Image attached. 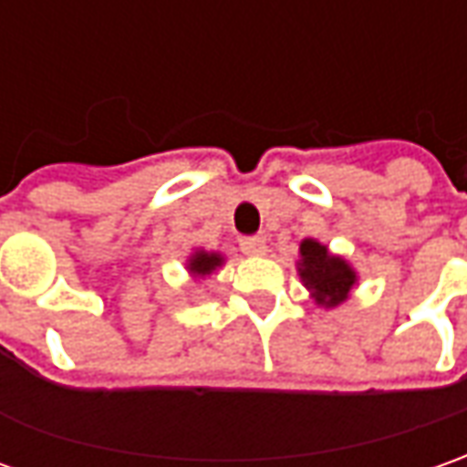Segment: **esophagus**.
Wrapping results in <instances>:
<instances>
[{
	"label": "esophagus",
	"mask_w": 467,
	"mask_h": 467,
	"mask_svg": "<svg viewBox=\"0 0 467 467\" xmlns=\"http://www.w3.org/2000/svg\"><path fill=\"white\" fill-rule=\"evenodd\" d=\"M240 250H243L245 255H265V253H268V245H265V237L253 234V237H243V240H240Z\"/></svg>",
	"instance_id": "esophagus-1"
}]
</instances>
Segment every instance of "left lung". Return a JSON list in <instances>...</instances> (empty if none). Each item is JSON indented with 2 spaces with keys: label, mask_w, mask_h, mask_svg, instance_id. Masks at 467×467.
Wrapping results in <instances>:
<instances>
[{
  "label": "left lung",
  "mask_w": 467,
  "mask_h": 467,
  "mask_svg": "<svg viewBox=\"0 0 467 467\" xmlns=\"http://www.w3.org/2000/svg\"><path fill=\"white\" fill-rule=\"evenodd\" d=\"M299 255V275L304 286L312 291L314 301L322 306H340L358 284L353 265L340 255H332L327 245L314 237L301 243Z\"/></svg>",
  "instance_id": "left-lung-1"
}]
</instances>
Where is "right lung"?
Here are the masks:
<instances>
[{"instance_id": "1", "label": "right lung", "mask_w": 467, "mask_h": 467, "mask_svg": "<svg viewBox=\"0 0 467 467\" xmlns=\"http://www.w3.org/2000/svg\"><path fill=\"white\" fill-rule=\"evenodd\" d=\"M224 258H222L220 253H207V250H196L192 258H189V274L193 275H209L212 271H217Z\"/></svg>"}]
</instances>
